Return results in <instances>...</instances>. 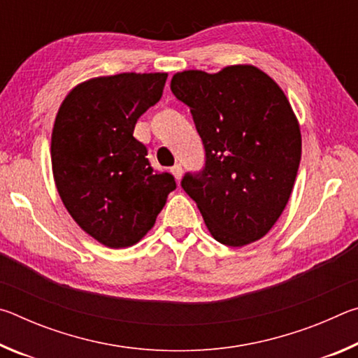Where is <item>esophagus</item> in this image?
<instances>
[{
  "instance_id": "1",
  "label": "esophagus",
  "mask_w": 358,
  "mask_h": 358,
  "mask_svg": "<svg viewBox=\"0 0 358 358\" xmlns=\"http://www.w3.org/2000/svg\"><path fill=\"white\" fill-rule=\"evenodd\" d=\"M171 172L175 177V180H181V175H183V169H181L180 164H175L173 167H171Z\"/></svg>"
}]
</instances>
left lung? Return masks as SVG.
Masks as SVG:
<instances>
[{"label": "left lung", "mask_w": 358, "mask_h": 358, "mask_svg": "<svg viewBox=\"0 0 358 358\" xmlns=\"http://www.w3.org/2000/svg\"><path fill=\"white\" fill-rule=\"evenodd\" d=\"M171 90L189 107L205 150L203 167L186 172L181 187L220 243L262 238L286 207L301 157L286 94L254 66L178 72Z\"/></svg>", "instance_id": "1"}]
</instances>
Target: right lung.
<instances>
[{"instance_id": "1", "label": "right lung", "mask_w": 358, "mask_h": 358, "mask_svg": "<svg viewBox=\"0 0 358 358\" xmlns=\"http://www.w3.org/2000/svg\"><path fill=\"white\" fill-rule=\"evenodd\" d=\"M167 74H126L80 83L52 132V169L66 210L108 248L137 243L177 183L151 167L134 137L137 120L161 99Z\"/></svg>"}]
</instances>
